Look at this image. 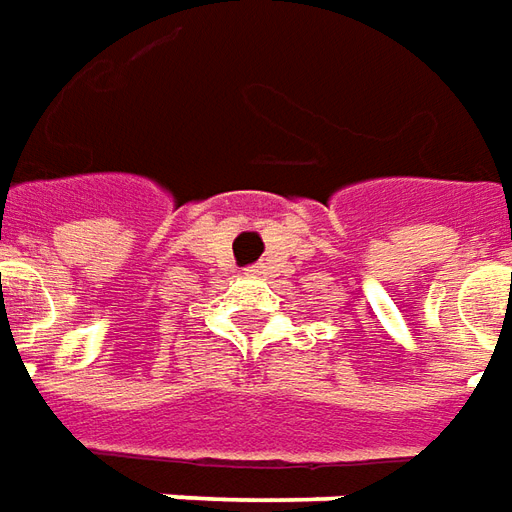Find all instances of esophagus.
<instances>
[{"label": "esophagus", "mask_w": 512, "mask_h": 512, "mask_svg": "<svg viewBox=\"0 0 512 512\" xmlns=\"http://www.w3.org/2000/svg\"><path fill=\"white\" fill-rule=\"evenodd\" d=\"M253 273H259V270H253Z\"/></svg>", "instance_id": "1"}]
</instances>
